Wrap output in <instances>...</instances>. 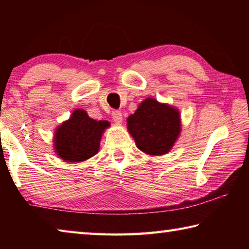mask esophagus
Instances as JSON below:
<instances>
[{"mask_svg": "<svg viewBox=\"0 0 249 249\" xmlns=\"http://www.w3.org/2000/svg\"><path fill=\"white\" fill-rule=\"evenodd\" d=\"M112 119L116 123H122V121H123V115H122L121 111H113L112 112Z\"/></svg>", "mask_w": 249, "mask_h": 249, "instance_id": "1", "label": "esophagus"}]
</instances>
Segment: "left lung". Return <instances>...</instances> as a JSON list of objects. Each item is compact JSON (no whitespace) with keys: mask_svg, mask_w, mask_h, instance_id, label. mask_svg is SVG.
<instances>
[{"mask_svg":"<svg viewBox=\"0 0 249 249\" xmlns=\"http://www.w3.org/2000/svg\"><path fill=\"white\" fill-rule=\"evenodd\" d=\"M127 129L138 149L150 156L165 155L180 135V113L169 104L147 98L128 116Z\"/></svg>","mask_w":249,"mask_h":249,"instance_id":"1","label":"left lung"}]
</instances>
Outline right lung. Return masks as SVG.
<instances>
[{
    "instance_id": "right-lung-1",
    "label": "right lung",
    "mask_w": 249,
    "mask_h": 249,
    "mask_svg": "<svg viewBox=\"0 0 249 249\" xmlns=\"http://www.w3.org/2000/svg\"><path fill=\"white\" fill-rule=\"evenodd\" d=\"M108 126L107 121L98 122L84 109H75L54 132V151L67 162L84 161L98 154L101 137Z\"/></svg>"
}]
</instances>
